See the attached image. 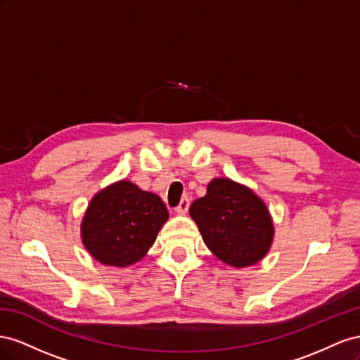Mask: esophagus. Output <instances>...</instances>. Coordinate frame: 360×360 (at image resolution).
<instances>
[{"instance_id":"obj_1","label":"esophagus","mask_w":360,"mask_h":360,"mask_svg":"<svg viewBox=\"0 0 360 360\" xmlns=\"http://www.w3.org/2000/svg\"><path fill=\"white\" fill-rule=\"evenodd\" d=\"M188 208H190V199L188 198H184V199H181L178 207L174 208V211H176L178 214H186L188 211Z\"/></svg>"}]
</instances>
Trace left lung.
Segmentation results:
<instances>
[{
    "mask_svg": "<svg viewBox=\"0 0 360 360\" xmlns=\"http://www.w3.org/2000/svg\"><path fill=\"white\" fill-rule=\"evenodd\" d=\"M190 215L208 249L232 266L261 261L273 241V221L265 203L231 179H212L207 196L194 200Z\"/></svg>",
    "mask_w": 360,
    "mask_h": 360,
    "instance_id": "left-lung-1",
    "label": "left lung"
}]
</instances>
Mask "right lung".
Returning <instances> with one entry per match:
<instances>
[{
	"mask_svg": "<svg viewBox=\"0 0 360 360\" xmlns=\"http://www.w3.org/2000/svg\"><path fill=\"white\" fill-rule=\"evenodd\" d=\"M167 219L166 205L157 194L120 181L91 199L81 233L96 261L127 266L145 256Z\"/></svg>",
	"mask_w": 360,
	"mask_h": 360,
	"instance_id": "add662e5",
	"label": "right lung"
}]
</instances>
